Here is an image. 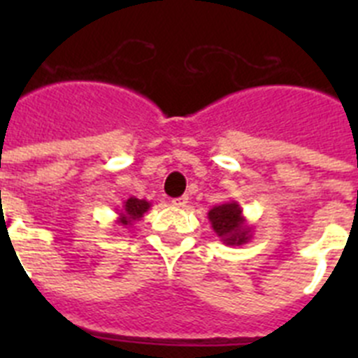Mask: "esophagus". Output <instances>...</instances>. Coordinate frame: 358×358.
I'll list each match as a JSON object with an SVG mask.
<instances>
[{
    "instance_id": "obj_1",
    "label": "esophagus",
    "mask_w": 358,
    "mask_h": 358,
    "mask_svg": "<svg viewBox=\"0 0 358 358\" xmlns=\"http://www.w3.org/2000/svg\"><path fill=\"white\" fill-rule=\"evenodd\" d=\"M172 204H173V206H176V208H185L186 204H188V197H186V195H182V197L173 199Z\"/></svg>"
}]
</instances>
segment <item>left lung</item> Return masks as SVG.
Returning a JSON list of instances; mask_svg holds the SVG:
<instances>
[{
	"instance_id": "left-lung-1",
	"label": "left lung",
	"mask_w": 358,
	"mask_h": 358,
	"mask_svg": "<svg viewBox=\"0 0 358 358\" xmlns=\"http://www.w3.org/2000/svg\"><path fill=\"white\" fill-rule=\"evenodd\" d=\"M208 220L215 235L226 245H243L252 238V227L249 226L240 204L236 201L224 202L208 211Z\"/></svg>"
}]
</instances>
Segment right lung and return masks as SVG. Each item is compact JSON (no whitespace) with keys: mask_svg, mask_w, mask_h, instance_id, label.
Masks as SVG:
<instances>
[{"mask_svg":"<svg viewBox=\"0 0 358 358\" xmlns=\"http://www.w3.org/2000/svg\"><path fill=\"white\" fill-rule=\"evenodd\" d=\"M152 202H148L147 199H136L129 197L127 201L123 202L122 210H118V218H116V224L123 227L134 226L136 220H140L148 210H150Z\"/></svg>","mask_w":358,"mask_h":358,"instance_id":"add662e5","label":"right lung"}]
</instances>
